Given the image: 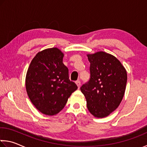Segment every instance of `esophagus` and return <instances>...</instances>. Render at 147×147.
Masks as SVG:
<instances>
[{"mask_svg": "<svg viewBox=\"0 0 147 147\" xmlns=\"http://www.w3.org/2000/svg\"><path fill=\"white\" fill-rule=\"evenodd\" d=\"M75 83H76V84L77 85V86L78 87V88H80V85H81V82H80V80H77V81H76Z\"/></svg>", "mask_w": 147, "mask_h": 147, "instance_id": "34e87169", "label": "esophagus"}]
</instances>
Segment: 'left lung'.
<instances>
[{
  "label": "left lung",
  "instance_id": "left-lung-1",
  "mask_svg": "<svg viewBox=\"0 0 147 147\" xmlns=\"http://www.w3.org/2000/svg\"><path fill=\"white\" fill-rule=\"evenodd\" d=\"M90 78L81 86L88 111L95 117L103 118L115 111L124 97L127 73L119 60L109 53L88 55Z\"/></svg>",
  "mask_w": 147,
  "mask_h": 147
}]
</instances>
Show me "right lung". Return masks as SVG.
Instances as JSON below:
<instances>
[{
  "label": "right lung",
  "mask_w": 147,
  "mask_h": 147,
  "mask_svg": "<svg viewBox=\"0 0 147 147\" xmlns=\"http://www.w3.org/2000/svg\"><path fill=\"white\" fill-rule=\"evenodd\" d=\"M63 55L57 48L42 51L32 60L27 72L28 96L34 107L46 115L61 111L78 88L69 80V69L63 63Z\"/></svg>",
  "instance_id": "right-lung-1"
}]
</instances>
